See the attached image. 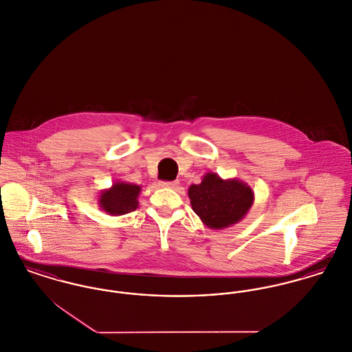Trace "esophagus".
Instances as JSON below:
<instances>
[{"instance_id":"obj_1","label":"esophagus","mask_w":352,"mask_h":352,"mask_svg":"<svg viewBox=\"0 0 352 352\" xmlns=\"http://www.w3.org/2000/svg\"><path fill=\"white\" fill-rule=\"evenodd\" d=\"M179 185V182L178 181H164V182H161V186L162 187H168V188H175V187Z\"/></svg>"}]
</instances>
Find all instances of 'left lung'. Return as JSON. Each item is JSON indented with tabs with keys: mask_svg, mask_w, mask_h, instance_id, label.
Wrapping results in <instances>:
<instances>
[{
	"mask_svg": "<svg viewBox=\"0 0 352 352\" xmlns=\"http://www.w3.org/2000/svg\"><path fill=\"white\" fill-rule=\"evenodd\" d=\"M188 198L207 228L219 230L243 219L252 206L254 192L238 179H222L215 173H207L199 185L188 187Z\"/></svg>",
	"mask_w": 352,
	"mask_h": 352,
	"instance_id": "left-lung-1",
	"label": "left lung"
}]
</instances>
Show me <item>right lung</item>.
<instances>
[{
    "label": "right lung",
    "instance_id": "1",
    "mask_svg": "<svg viewBox=\"0 0 352 352\" xmlns=\"http://www.w3.org/2000/svg\"><path fill=\"white\" fill-rule=\"evenodd\" d=\"M141 186L117 182L100 195V207L110 215H124L134 211L138 207V195Z\"/></svg>",
    "mask_w": 352,
    "mask_h": 352
}]
</instances>
